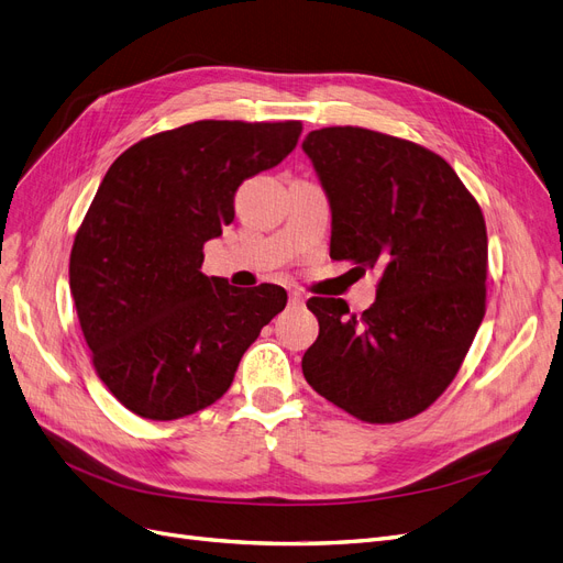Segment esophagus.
Wrapping results in <instances>:
<instances>
[{"mask_svg": "<svg viewBox=\"0 0 563 563\" xmlns=\"http://www.w3.org/2000/svg\"><path fill=\"white\" fill-rule=\"evenodd\" d=\"M289 306H303V297L299 292L289 295Z\"/></svg>", "mask_w": 563, "mask_h": 563, "instance_id": "1", "label": "esophagus"}]
</instances>
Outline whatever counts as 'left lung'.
<instances>
[{
	"label": "left lung",
	"mask_w": 563,
	"mask_h": 563,
	"mask_svg": "<svg viewBox=\"0 0 563 563\" xmlns=\"http://www.w3.org/2000/svg\"><path fill=\"white\" fill-rule=\"evenodd\" d=\"M331 208V260L378 268L362 316L343 299H308L320 322L303 378L371 424L412 418L441 397L485 318L487 229L481 206L435 153L362 128L310 132Z\"/></svg>",
	"instance_id": "8db88e82"
}]
</instances>
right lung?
I'll list each match as a JSON object with an SVG mask.
<instances>
[{"label":"right lung","mask_w":563,"mask_h":563,"mask_svg":"<svg viewBox=\"0 0 563 563\" xmlns=\"http://www.w3.org/2000/svg\"><path fill=\"white\" fill-rule=\"evenodd\" d=\"M301 122L199 120L134 143L103 176L69 260L92 364L145 420L216 404L243 352L287 303L278 285L203 276V243L234 220V192L274 169Z\"/></svg>","instance_id":"right-lung-1"}]
</instances>
